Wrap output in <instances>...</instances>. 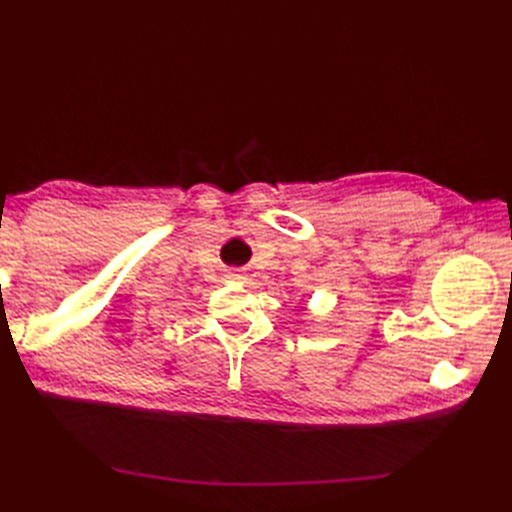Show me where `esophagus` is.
I'll return each instance as SVG.
<instances>
[{
    "instance_id": "obj_1",
    "label": "esophagus",
    "mask_w": 512,
    "mask_h": 512,
    "mask_svg": "<svg viewBox=\"0 0 512 512\" xmlns=\"http://www.w3.org/2000/svg\"><path fill=\"white\" fill-rule=\"evenodd\" d=\"M228 280H235V282H243L245 280V275L239 271V269H232V271H228Z\"/></svg>"
}]
</instances>
